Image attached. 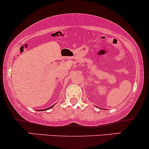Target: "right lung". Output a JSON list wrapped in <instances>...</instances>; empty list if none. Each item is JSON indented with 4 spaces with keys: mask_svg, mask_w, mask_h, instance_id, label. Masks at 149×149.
I'll return each instance as SVG.
<instances>
[{
    "mask_svg": "<svg viewBox=\"0 0 149 149\" xmlns=\"http://www.w3.org/2000/svg\"><path fill=\"white\" fill-rule=\"evenodd\" d=\"M54 106V105H53V106H51V107H49V108H46V109H44V111H46V110H48V109H49V108H52Z\"/></svg>",
    "mask_w": 149,
    "mask_h": 149,
    "instance_id": "obj_1",
    "label": "right lung"
}]
</instances>
